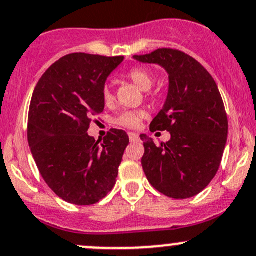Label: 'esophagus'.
Returning <instances> with one entry per match:
<instances>
[{
	"instance_id": "esophagus-1",
	"label": "esophagus",
	"mask_w": 256,
	"mask_h": 256,
	"mask_svg": "<svg viewBox=\"0 0 256 256\" xmlns=\"http://www.w3.org/2000/svg\"><path fill=\"white\" fill-rule=\"evenodd\" d=\"M128 136H129V140H130V142H136V140H138V139H139V134L133 133V132L128 133Z\"/></svg>"
}]
</instances>
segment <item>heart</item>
Returning <instances> with one entry per match:
<instances>
[{
    "mask_svg": "<svg viewBox=\"0 0 256 256\" xmlns=\"http://www.w3.org/2000/svg\"><path fill=\"white\" fill-rule=\"evenodd\" d=\"M126 77L129 80L134 83L138 88H140L142 90L146 92L152 88L154 83V77L149 70H144V68H132L130 70H128V73L126 74ZM102 98L103 102L107 106L112 104L114 102V94L112 92V88L110 86H106L102 90ZM144 117L143 112H130V110H124V112L120 113L117 118H116L114 122L118 126H122L126 128H138L140 126L142 118Z\"/></svg>",
    "mask_w": 256,
    "mask_h": 256,
    "instance_id": "1",
    "label": "heart"
}]
</instances>
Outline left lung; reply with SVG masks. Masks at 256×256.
I'll use <instances>...</instances> for the list:
<instances>
[{"label":"left lung","mask_w":256,"mask_h":256,"mask_svg":"<svg viewBox=\"0 0 256 256\" xmlns=\"http://www.w3.org/2000/svg\"><path fill=\"white\" fill-rule=\"evenodd\" d=\"M168 73V94L150 132L168 130L170 139L156 144L146 134L142 166L149 183L164 196L186 199L209 186L216 174L228 138V118L218 86L190 56L170 48L133 56Z\"/></svg>","instance_id":"left-lung-1"}]
</instances>
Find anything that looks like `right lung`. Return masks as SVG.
<instances>
[{"instance_id":"obj_1","label":"right lung","mask_w":256,"mask_h":256,"mask_svg":"<svg viewBox=\"0 0 256 256\" xmlns=\"http://www.w3.org/2000/svg\"><path fill=\"white\" fill-rule=\"evenodd\" d=\"M124 57L70 53L53 63L34 88L28 144L47 186L76 206H92L114 186L129 143L110 129L103 142L88 136L92 118L104 110L102 90Z\"/></svg>"}]
</instances>
